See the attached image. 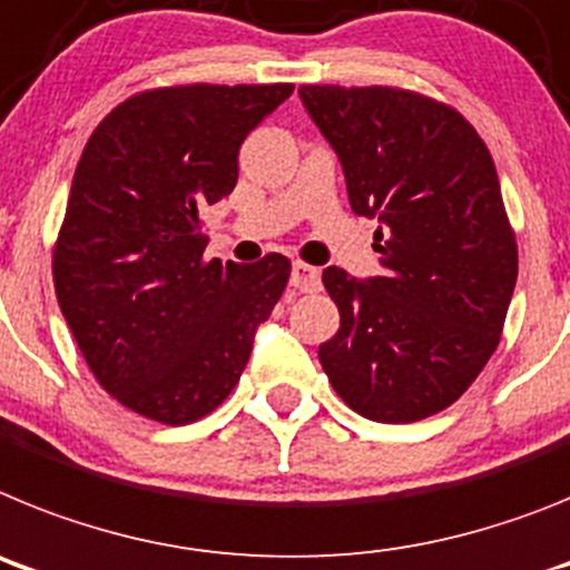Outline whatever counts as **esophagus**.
<instances>
[{"instance_id":"1","label":"esophagus","mask_w":570,"mask_h":570,"mask_svg":"<svg viewBox=\"0 0 570 570\" xmlns=\"http://www.w3.org/2000/svg\"><path fill=\"white\" fill-rule=\"evenodd\" d=\"M289 284L295 286L298 292H318L321 289V272L315 269V266L298 261V264L292 266Z\"/></svg>"}]
</instances>
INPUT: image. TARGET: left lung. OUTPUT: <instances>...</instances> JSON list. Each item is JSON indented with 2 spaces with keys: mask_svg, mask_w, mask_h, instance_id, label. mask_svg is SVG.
<instances>
[{
  "mask_svg": "<svg viewBox=\"0 0 570 570\" xmlns=\"http://www.w3.org/2000/svg\"><path fill=\"white\" fill-rule=\"evenodd\" d=\"M344 166L355 215L379 217L381 275L326 266L341 313L318 346L346 407L384 424L442 413L502 338L519 252L493 157L462 114L395 86H301Z\"/></svg>",
  "mask_w": 570,
  "mask_h": 570,
  "instance_id": "1",
  "label": "left lung"
}]
</instances>
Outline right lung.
Returning <instances> with one entry per match:
<instances>
[{
	"label": "right lung",
	"instance_id": "obj_1",
	"mask_svg": "<svg viewBox=\"0 0 570 570\" xmlns=\"http://www.w3.org/2000/svg\"><path fill=\"white\" fill-rule=\"evenodd\" d=\"M269 86L148 88L88 137L53 244V289L79 353L122 407L191 424L226 402L289 257L206 261L200 209L237 183V151L292 94Z\"/></svg>",
	"mask_w": 570,
	"mask_h": 570
}]
</instances>
